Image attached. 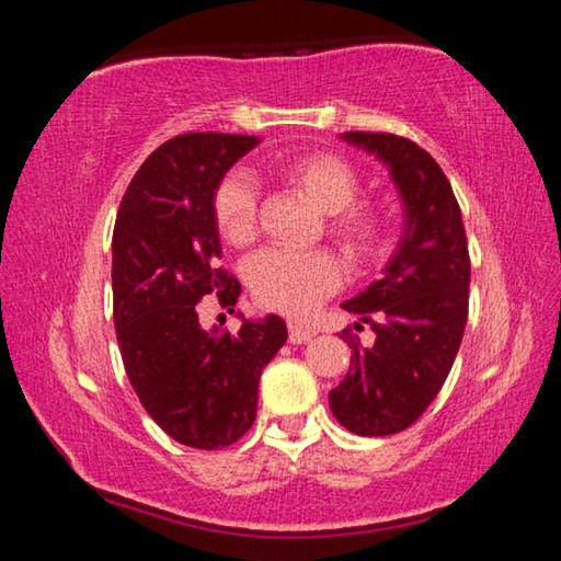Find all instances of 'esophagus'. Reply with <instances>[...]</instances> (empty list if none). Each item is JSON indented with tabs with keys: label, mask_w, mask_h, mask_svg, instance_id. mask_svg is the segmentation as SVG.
<instances>
[{
	"label": "esophagus",
	"mask_w": 561,
	"mask_h": 561,
	"mask_svg": "<svg viewBox=\"0 0 561 561\" xmlns=\"http://www.w3.org/2000/svg\"><path fill=\"white\" fill-rule=\"evenodd\" d=\"M314 336H317L314 329L301 327V324H289V341H291V344H307V341H311Z\"/></svg>",
	"instance_id": "esophagus-1"
}]
</instances>
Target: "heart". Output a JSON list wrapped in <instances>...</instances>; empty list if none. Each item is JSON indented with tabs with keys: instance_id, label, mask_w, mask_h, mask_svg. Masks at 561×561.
<instances>
[{
	"instance_id": "1",
	"label": "heart",
	"mask_w": 561,
	"mask_h": 561,
	"mask_svg": "<svg viewBox=\"0 0 561 561\" xmlns=\"http://www.w3.org/2000/svg\"><path fill=\"white\" fill-rule=\"evenodd\" d=\"M274 178L327 215V230L341 252L366 262L381 247L383 220L376 207L354 203L358 175L344 158L307 153L274 165ZM213 217L217 232L230 244H247L257 230V193L240 173L225 175L215 187ZM341 267L331 252L264 250L247 264V284L262 307L289 317L309 314L339 287Z\"/></svg>"
}]
</instances>
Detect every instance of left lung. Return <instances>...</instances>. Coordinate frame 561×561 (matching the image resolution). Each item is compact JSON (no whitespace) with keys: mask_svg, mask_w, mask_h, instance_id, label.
Here are the masks:
<instances>
[{"mask_svg":"<svg viewBox=\"0 0 561 561\" xmlns=\"http://www.w3.org/2000/svg\"><path fill=\"white\" fill-rule=\"evenodd\" d=\"M341 140L381 160L403 203V232L381 279L341 304L376 341L358 346L341 331L351 368L329 393L346 431L376 438L415 423L448 378L468 321L470 257L453 187L423 148L391 133Z\"/></svg>","mask_w":561,"mask_h":561,"instance_id":"left-lung-1","label":"left lung"}]
</instances>
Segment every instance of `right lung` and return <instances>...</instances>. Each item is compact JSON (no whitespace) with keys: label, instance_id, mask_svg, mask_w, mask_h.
<instances>
[{"label":"right lung","instance_id":"1","mask_svg":"<svg viewBox=\"0 0 561 561\" xmlns=\"http://www.w3.org/2000/svg\"><path fill=\"white\" fill-rule=\"evenodd\" d=\"M257 136L185 133L146 158L113 227V321L130 386L170 438L197 450L232 445L257 415L262 368L287 341L277 314L242 319L237 334L203 329L197 301L234 307L240 282L222 254L215 187ZM234 311V309H230Z\"/></svg>","mask_w":561,"mask_h":561}]
</instances>
